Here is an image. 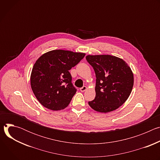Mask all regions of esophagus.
Segmentation results:
<instances>
[{
    "mask_svg": "<svg viewBox=\"0 0 160 160\" xmlns=\"http://www.w3.org/2000/svg\"><path fill=\"white\" fill-rule=\"evenodd\" d=\"M81 92H84V91H85L87 90V87L86 86H83L82 88H80Z\"/></svg>",
    "mask_w": 160,
    "mask_h": 160,
    "instance_id": "1",
    "label": "esophagus"
}]
</instances>
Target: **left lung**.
<instances>
[{"mask_svg":"<svg viewBox=\"0 0 160 160\" xmlns=\"http://www.w3.org/2000/svg\"><path fill=\"white\" fill-rule=\"evenodd\" d=\"M94 68L96 98L88 104L96 111L108 112L118 109L128 98L133 85V74L122 59L111 55H88Z\"/></svg>","mask_w":160,"mask_h":160,"instance_id":"1","label":"left lung"}]
</instances>
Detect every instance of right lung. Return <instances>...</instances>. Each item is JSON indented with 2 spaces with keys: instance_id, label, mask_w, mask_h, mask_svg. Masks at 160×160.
Wrapping results in <instances>:
<instances>
[{
  "instance_id": "obj_1",
  "label": "right lung",
  "mask_w": 160,
  "mask_h": 160,
  "mask_svg": "<svg viewBox=\"0 0 160 160\" xmlns=\"http://www.w3.org/2000/svg\"><path fill=\"white\" fill-rule=\"evenodd\" d=\"M85 56V53L53 50L35 62L30 76L33 92L39 102L52 111L63 109L70 104L77 89L69 72Z\"/></svg>"
}]
</instances>
